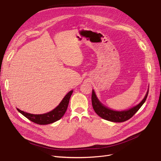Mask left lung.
<instances>
[{
  "label": "left lung",
  "mask_w": 161,
  "mask_h": 161,
  "mask_svg": "<svg viewBox=\"0 0 161 161\" xmlns=\"http://www.w3.org/2000/svg\"><path fill=\"white\" fill-rule=\"evenodd\" d=\"M148 93H149V91H147L145 98L137 106L127 110L115 111L102 104L98 99L94 90H92V104L95 112L102 118L112 122H124L133 117V115L139 110V108L145 103L148 96Z\"/></svg>",
  "instance_id": "obj_1"
}]
</instances>
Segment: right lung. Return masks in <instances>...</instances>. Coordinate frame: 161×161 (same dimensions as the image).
<instances>
[{"label": "right lung", "instance_id": "add662e5", "mask_svg": "<svg viewBox=\"0 0 161 161\" xmlns=\"http://www.w3.org/2000/svg\"><path fill=\"white\" fill-rule=\"evenodd\" d=\"M73 91H69L65 97L63 98L60 104L57 106L52 111L43 114H31L24 111L20 110L17 108V110L21 113L24 116L27 118L29 120L34 122L36 124L40 125H46L52 124L55 121L60 119L63 115L66 112L70 96L72 95Z\"/></svg>", "mask_w": 161, "mask_h": 161}]
</instances>
